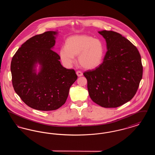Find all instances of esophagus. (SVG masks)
Wrapping results in <instances>:
<instances>
[{"label": "esophagus", "mask_w": 155, "mask_h": 155, "mask_svg": "<svg viewBox=\"0 0 155 155\" xmlns=\"http://www.w3.org/2000/svg\"><path fill=\"white\" fill-rule=\"evenodd\" d=\"M76 74H77L78 77H81V76H82V75H83L81 71H77V72H76Z\"/></svg>", "instance_id": "obj_1"}]
</instances>
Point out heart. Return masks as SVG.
Here are the masks:
<instances>
[{
	"mask_svg": "<svg viewBox=\"0 0 155 155\" xmlns=\"http://www.w3.org/2000/svg\"><path fill=\"white\" fill-rule=\"evenodd\" d=\"M104 54L102 41L87 35H74L67 38L66 47L60 49L59 56L63 63L67 67L75 63V56L82 68L94 69L100 66Z\"/></svg>",
	"mask_w": 155,
	"mask_h": 155,
	"instance_id": "1",
	"label": "heart"
}]
</instances>
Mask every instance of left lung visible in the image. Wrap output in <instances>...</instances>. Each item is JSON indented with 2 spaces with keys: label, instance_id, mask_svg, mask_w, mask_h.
Returning <instances> with one entry per match:
<instances>
[{
  "label": "left lung",
  "instance_id": "left-lung-1",
  "mask_svg": "<svg viewBox=\"0 0 155 155\" xmlns=\"http://www.w3.org/2000/svg\"><path fill=\"white\" fill-rule=\"evenodd\" d=\"M106 42L103 63L86 71L89 95L106 108L117 107L135 95L142 78L143 67L137 48L125 37L112 31H98Z\"/></svg>",
  "mask_w": 155,
  "mask_h": 155
}]
</instances>
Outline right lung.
<instances>
[{
  "instance_id": "obj_1",
  "label": "right lung",
  "mask_w": 155,
  "mask_h": 155,
  "mask_svg": "<svg viewBox=\"0 0 155 155\" xmlns=\"http://www.w3.org/2000/svg\"><path fill=\"white\" fill-rule=\"evenodd\" d=\"M58 34V31H51L31 38L11 62L15 92L27 105L38 110H54L63 106L77 79L74 70L63 67L59 54L52 50Z\"/></svg>"
}]
</instances>
